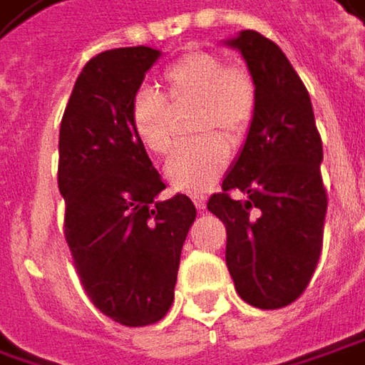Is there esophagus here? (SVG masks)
Segmentation results:
<instances>
[{
	"label": "esophagus",
	"instance_id": "34e87169",
	"mask_svg": "<svg viewBox=\"0 0 365 365\" xmlns=\"http://www.w3.org/2000/svg\"><path fill=\"white\" fill-rule=\"evenodd\" d=\"M192 200H194V205H196V209H198V211H205V209H207V196H202V194H194V196H192Z\"/></svg>",
	"mask_w": 365,
	"mask_h": 365
}]
</instances>
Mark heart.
<instances>
[{"label":"heart","instance_id":"1","mask_svg":"<svg viewBox=\"0 0 365 365\" xmlns=\"http://www.w3.org/2000/svg\"><path fill=\"white\" fill-rule=\"evenodd\" d=\"M196 104L194 129L221 131L230 142H238L249 129L257 89L247 68L225 64L211 51H192L163 73V93L154 87H140L129 106V123L135 140L152 154H165L173 144L171 109ZM227 142L217 133L175 146L165 160V178L175 190L205 192L219 180L227 165Z\"/></svg>","mask_w":365,"mask_h":365}]
</instances>
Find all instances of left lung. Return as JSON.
Returning <instances> with one entry per match:
<instances>
[{"instance_id": "left-lung-1", "label": "left lung", "mask_w": 365, "mask_h": 365, "mask_svg": "<svg viewBox=\"0 0 365 365\" xmlns=\"http://www.w3.org/2000/svg\"><path fill=\"white\" fill-rule=\"evenodd\" d=\"M225 43L242 53L257 104L247 142L207 209L225 225V263L240 299L280 309L303 294L322 252L328 207L322 138L309 93L274 41L240 31Z\"/></svg>"}]
</instances>
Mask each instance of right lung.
Instances as JSON below:
<instances>
[{
  "label": "right lung",
  "mask_w": 365,
  "mask_h": 365,
  "mask_svg": "<svg viewBox=\"0 0 365 365\" xmlns=\"http://www.w3.org/2000/svg\"><path fill=\"white\" fill-rule=\"evenodd\" d=\"M160 51L138 46L83 66L60 123L58 187L64 238L91 303L123 326L163 319L196 207L167 187L135 140L129 106Z\"/></svg>",
  "instance_id": "obj_1"
}]
</instances>
